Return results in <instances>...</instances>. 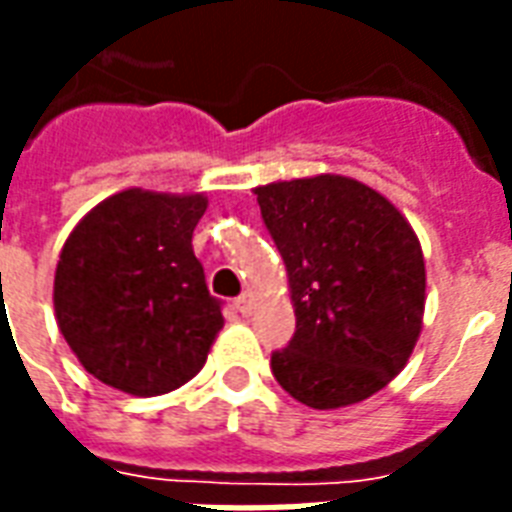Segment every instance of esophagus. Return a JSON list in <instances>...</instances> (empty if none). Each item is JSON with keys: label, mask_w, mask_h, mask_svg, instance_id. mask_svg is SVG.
<instances>
[{"label": "esophagus", "mask_w": 512, "mask_h": 512, "mask_svg": "<svg viewBox=\"0 0 512 512\" xmlns=\"http://www.w3.org/2000/svg\"><path fill=\"white\" fill-rule=\"evenodd\" d=\"M236 309L241 314H244V317H249V314H252V309H255V298H252V293H241L236 298Z\"/></svg>", "instance_id": "1"}]
</instances>
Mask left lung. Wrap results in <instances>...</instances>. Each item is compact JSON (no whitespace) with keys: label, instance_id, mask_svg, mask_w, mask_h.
<instances>
[{"label":"left lung","instance_id":"8db88e82","mask_svg":"<svg viewBox=\"0 0 512 512\" xmlns=\"http://www.w3.org/2000/svg\"><path fill=\"white\" fill-rule=\"evenodd\" d=\"M255 195L295 306L293 339L271 355L276 382L312 410L369 399L404 369L423 328L415 230L377 189L336 173Z\"/></svg>","mask_w":512,"mask_h":512}]
</instances>
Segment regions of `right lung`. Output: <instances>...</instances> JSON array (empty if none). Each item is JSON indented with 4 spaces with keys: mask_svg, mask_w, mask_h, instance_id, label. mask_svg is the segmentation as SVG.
Segmentation results:
<instances>
[{
    "mask_svg": "<svg viewBox=\"0 0 512 512\" xmlns=\"http://www.w3.org/2000/svg\"><path fill=\"white\" fill-rule=\"evenodd\" d=\"M206 195L124 189L86 214L54 276L59 331L97 380L130 396L176 391L225 325L192 252Z\"/></svg>",
    "mask_w": 512,
    "mask_h": 512,
    "instance_id": "obj_1",
    "label": "right lung"
}]
</instances>
